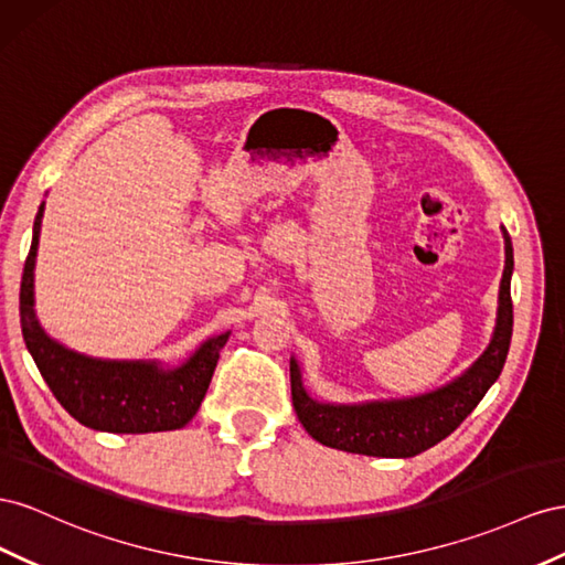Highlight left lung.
Wrapping results in <instances>:
<instances>
[{
    "label": "left lung",
    "instance_id": "left-lung-1",
    "mask_svg": "<svg viewBox=\"0 0 565 565\" xmlns=\"http://www.w3.org/2000/svg\"><path fill=\"white\" fill-rule=\"evenodd\" d=\"M504 241L507 265L502 286H499L497 329L492 343L469 372L445 388L422 397L345 407L315 402L305 393L298 364L291 360V397L302 428L321 445L366 457H414L455 433L502 374L511 345L513 248L507 230Z\"/></svg>",
    "mask_w": 565,
    "mask_h": 565
}]
</instances>
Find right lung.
I'll return each instance as SVG.
<instances>
[{"label":"right lung","instance_id":"obj_1","mask_svg":"<svg viewBox=\"0 0 565 565\" xmlns=\"http://www.w3.org/2000/svg\"><path fill=\"white\" fill-rule=\"evenodd\" d=\"M44 203L40 205L32 244L21 279V329L23 341L54 397L83 426L108 433L177 430L196 416L227 343V333L199 348L180 369H158L143 362H102L75 354L40 329L32 310V269Z\"/></svg>","mask_w":565,"mask_h":565}]
</instances>
